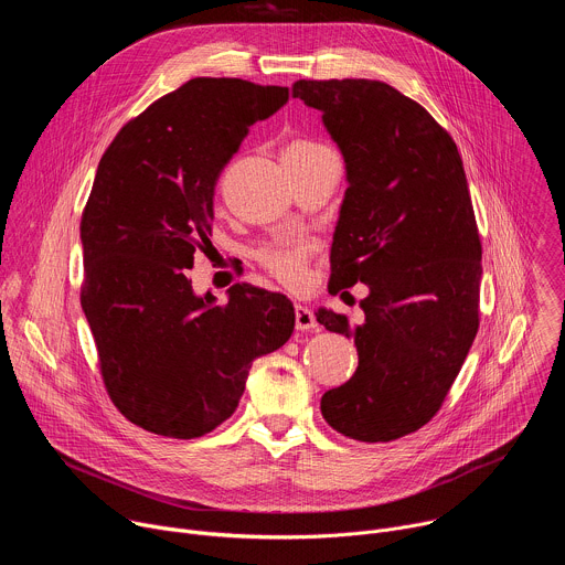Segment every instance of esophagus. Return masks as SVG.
<instances>
[{
  "label": "esophagus",
  "instance_id": "esophagus-1",
  "mask_svg": "<svg viewBox=\"0 0 565 565\" xmlns=\"http://www.w3.org/2000/svg\"><path fill=\"white\" fill-rule=\"evenodd\" d=\"M295 327H297V331H315L317 329L315 315L301 303L295 306Z\"/></svg>",
  "mask_w": 565,
  "mask_h": 565
}]
</instances>
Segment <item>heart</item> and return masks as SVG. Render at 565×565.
Instances as JSON below:
<instances>
[{"label":"heart","instance_id":"heart-1","mask_svg":"<svg viewBox=\"0 0 565 565\" xmlns=\"http://www.w3.org/2000/svg\"><path fill=\"white\" fill-rule=\"evenodd\" d=\"M329 151L321 142L315 140H292L284 147V160H303L317 153ZM259 262L284 284L295 286L303 279L306 264V244L303 241H275L259 250Z\"/></svg>","mask_w":565,"mask_h":565}]
</instances>
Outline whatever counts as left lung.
<instances>
[{
    "mask_svg": "<svg viewBox=\"0 0 565 565\" xmlns=\"http://www.w3.org/2000/svg\"><path fill=\"white\" fill-rule=\"evenodd\" d=\"M292 98L321 111L344 156L329 292L369 286L362 324L317 310L360 360L321 395V416L353 440L388 443L436 416L478 331L482 250L462 160L427 109L380 79H297Z\"/></svg>",
    "mask_w": 565,
    "mask_h": 565,
    "instance_id": "1",
    "label": "left lung"
}]
</instances>
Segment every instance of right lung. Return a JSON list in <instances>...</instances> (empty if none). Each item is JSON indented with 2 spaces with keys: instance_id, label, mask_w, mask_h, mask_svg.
Returning a JSON list of instances; mask_svg holds the SVG:
<instances>
[{
  "instance_id": "right-lung-1",
  "label": "right lung",
  "mask_w": 565,
  "mask_h": 565,
  "mask_svg": "<svg viewBox=\"0 0 565 565\" xmlns=\"http://www.w3.org/2000/svg\"><path fill=\"white\" fill-rule=\"evenodd\" d=\"M288 87L194 77L129 120L105 156L79 223V292L107 393L134 425L199 438L227 420L253 362L295 329L281 292L234 284L196 295L185 270L207 244L214 185L250 127Z\"/></svg>"
}]
</instances>
